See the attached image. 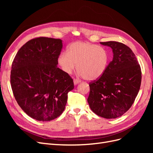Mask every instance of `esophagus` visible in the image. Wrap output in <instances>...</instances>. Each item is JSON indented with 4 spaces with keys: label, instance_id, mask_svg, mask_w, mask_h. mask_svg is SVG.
<instances>
[{
    "label": "esophagus",
    "instance_id": "34e87169",
    "mask_svg": "<svg viewBox=\"0 0 153 153\" xmlns=\"http://www.w3.org/2000/svg\"><path fill=\"white\" fill-rule=\"evenodd\" d=\"M73 82H74V84H75V85H77V84H78L80 83V81L79 80H76V79H74L73 80Z\"/></svg>",
    "mask_w": 153,
    "mask_h": 153
}]
</instances>
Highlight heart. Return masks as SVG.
Instances as JSON below:
<instances>
[{"label":"heart","instance_id":"obj_1","mask_svg":"<svg viewBox=\"0 0 153 153\" xmlns=\"http://www.w3.org/2000/svg\"><path fill=\"white\" fill-rule=\"evenodd\" d=\"M57 62L62 71L71 74L77 67L78 75L86 80H98L105 73L110 62L108 50L87 41H75L69 45L66 52H62ZM77 66H76V64Z\"/></svg>","mask_w":153,"mask_h":153}]
</instances>
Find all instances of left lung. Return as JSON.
Here are the masks:
<instances>
[{"instance_id": "left-lung-1", "label": "left lung", "mask_w": 153, "mask_h": 153, "mask_svg": "<svg viewBox=\"0 0 153 153\" xmlns=\"http://www.w3.org/2000/svg\"><path fill=\"white\" fill-rule=\"evenodd\" d=\"M100 44L112 48L113 59L104 75L89 84L87 102L96 115L115 119L126 112L135 101L141 84V69L126 45L117 41Z\"/></svg>"}]
</instances>
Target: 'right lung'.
I'll return each mask as SVG.
<instances>
[{
  "label": "right lung",
  "instance_id": "obj_1",
  "mask_svg": "<svg viewBox=\"0 0 153 153\" xmlns=\"http://www.w3.org/2000/svg\"><path fill=\"white\" fill-rule=\"evenodd\" d=\"M62 41L51 38L31 39L13 60L11 84L14 96L24 112L39 121H50L63 112L72 78L57 68Z\"/></svg>",
  "mask_w": 153,
  "mask_h": 153
}]
</instances>
